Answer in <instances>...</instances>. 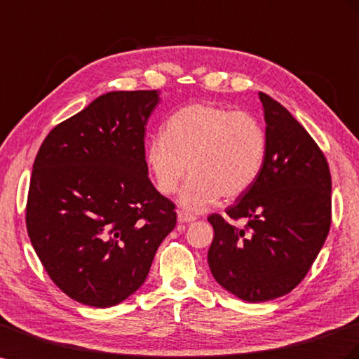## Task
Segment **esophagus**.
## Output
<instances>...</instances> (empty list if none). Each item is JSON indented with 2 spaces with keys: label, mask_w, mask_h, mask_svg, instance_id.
I'll list each match as a JSON object with an SVG mask.
<instances>
[{
  "label": "esophagus",
  "mask_w": 359,
  "mask_h": 359,
  "mask_svg": "<svg viewBox=\"0 0 359 359\" xmlns=\"http://www.w3.org/2000/svg\"><path fill=\"white\" fill-rule=\"evenodd\" d=\"M196 220V217L193 215H189L186 211H178V222L180 224H190V222Z\"/></svg>",
  "instance_id": "esophagus-1"
}]
</instances>
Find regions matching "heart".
Returning <instances> with one entry per match:
<instances>
[{"label":"heart","instance_id":"1","mask_svg":"<svg viewBox=\"0 0 359 359\" xmlns=\"http://www.w3.org/2000/svg\"><path fill=\"white\" fill-rule=\"evenodd\" d=\"M267 156V133L257 116L212 102L189 104L173 113L164 133L149 140L144 161L164 196L180 193L189 211H205L224 196L236 199L254 186Z\"/></svg>","mask_w":359,"mask_h":359}]
</instances>
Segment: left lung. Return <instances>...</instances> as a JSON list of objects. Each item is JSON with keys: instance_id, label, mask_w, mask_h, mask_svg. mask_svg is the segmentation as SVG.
Masks as SVG:
<instances>
[{"instance_id": "left-lung-1", "label": "left lung", "mask_w": 359, "mask_h": 359, "mask_svg": "<svg viewBox=\"0 0 359 359\" xmlns=\"http://www.w3.org/2000/svg\"><path fill=\"white\" fill-rule=\"evenodd\" d=\"M267 156L245 195L208 222L215 238L208 266L217 283L246 302L284 296L302 280L331 226V172L320 148L285 107L259 92Z\"/></svg>"}]
</instances>
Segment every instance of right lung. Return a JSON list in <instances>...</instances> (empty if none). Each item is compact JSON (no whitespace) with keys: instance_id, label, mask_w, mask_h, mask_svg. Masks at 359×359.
I'll use <instances>...</instances> for the list:
<instances>
[{"instance_id":"obj_1","label":"right lung","mask_w":359,"mask_h":359,"mask_svg":"<svg viewBox=\"0 0 359 359\" xmlns=\"http://www.w3.org/2000/svg\"><path fill=\"white\" fill-rule=\"evenodd\" d=\"M157 90L109 92L57 125L39 149L27 231L46 273L76 302L109 308L142 287L175 203L148 178L144 125Z\"/></svg>"}]
</instances>
